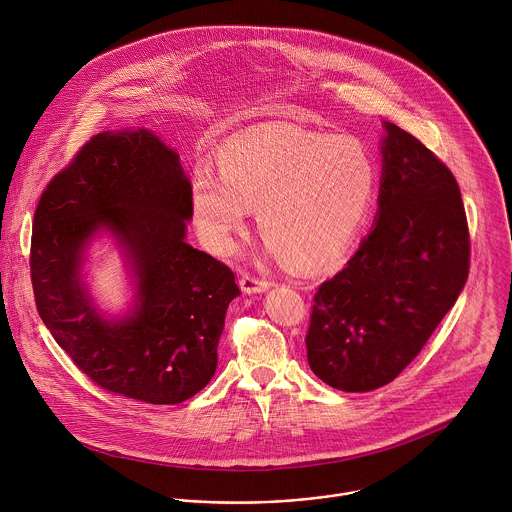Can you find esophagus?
Instances as JSON below:
<instances>
[{
	"instance_id": "obj_1",
	"label": "esophagus",
	"mask_w": 512,
	"mask_h": 512,
	"mask_svg": "<svg viewBox=\"0 0 512 512\" xmlns=\"http://www.w3.org/2000/svg\"><path fill=\"white\" fill-rule=\"evenodd\" d=\"M239 286H241L243 292L255 294V292H265V290L271 286V283L265 281V279H261V277H255V275H251V273H243L241 279H239Z\"/></svg>"
}]
</instances>
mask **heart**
Wrapping results in <instances>:
<instances>
[{
  "label": "heart",
  "mask_w": 512,
  "mask_h": 512,
  "mask_svg": "<svg viewBox=\"0 0 512 512\" xmlns=\"http://www.w3.org/2000/svg\"><path fill=\"white\" fill-rule=\"evenodd\" d=\"M220 174L198 165L192 210L204 241L231 253L257 210L261 233L286 263L318 269L338 259L365 220L377 171L351 137H330L296 125H273L229 141Z\"/></svg>",
  "instance_id": "heart-1"
}]
</instances>
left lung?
I'll return each instance as SVG.
<instances>
[{"label": "left lung", "mask_w": 512, "mask_h": 512, "mask_svg": "<svg viewBox=\"0 0 512 512\" xmlns=\"http://www.w3.org/2000/svg\"><path fill=\"white\" fill-rule=\"evenodd\" d=\"M377 224L318 286L310 369L345 393L375 391L422 351L467 281L471 241L452 171L387 123Z\"/></svg>", "instance_id": "obj_1"}]
</instances>
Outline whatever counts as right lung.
<instances>
[{"instance_id": "add662e5", "label": "right lung", "mask_w": 512, "mask_h": 512, "mask_svg": "<svg viewBox=\"0 0 512 512\" xmlns=\"http://www.w3.org/2000/svg\"><path fill=\"white\" fill-rule=\"evenodd\" d=\"M190 180L149 129L98 133L41 194L31 235V283L41 320L100 389L178 404L216 373L229 302L241 294L222 261L184 241ZM110 228L128 249L140 304L104 321L77 279L85 241Z\"/></svg>"}]
</instances>
